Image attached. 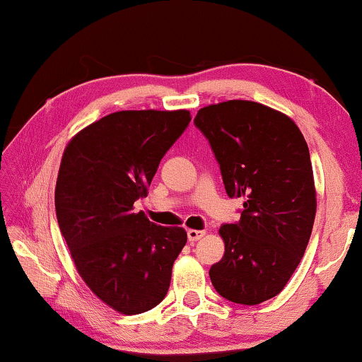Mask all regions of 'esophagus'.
Returning <instances> with one entry per match:
<instances>
[{
	"mask_svg": "<svg viewBox=\"0 0 362 362\" xmlns=\"http://www.w3.org/2000/svg\"><path fill=\"white\" fill-rule=\"evenodd\" d=\"M204 235H206L204 230H196V229L187 230V239H189L191 244H192V242H197L199 239H202Z\"/></svg>",
	"mask_w": 362,
	"mask_h": 362,
	"instance_id": "1",
	"label": "esophagus"
}]
</instances>
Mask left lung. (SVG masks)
<instances>
[{
    "mask_svg": "<svg viewBox=\"0 0 362 362\" xmlns=\"http://www.w3.org/2000/svg\"><path fill=\"white\" fill-rule=\"evenodd\" d=\"M214 151L229 197H244L235 224L209 276L217 293L259 305L284 290L308 245L316 214L310 151L285 113L250 100L201 108L194 118Z\"/></svg>",
    "mask_w": 362,
    "mask_h": 362,
    "instance_id": "obj_1",
    "label": "left lung"
}]
</instances>
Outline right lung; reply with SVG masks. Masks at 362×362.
<instances>
[{"label": "right lung", "instance_id": "obj_1", "mask_svg": "<svg viewBox=\"0 0 362 362\" xmlns=\"http://www.w3.org/2000/svg\"><path fill=\"white\" fill-rule=\"evenodd\" d=\"M191 122L187 110H122L69 141L56 182V214L88 288L118 313L155 308L186 245L182 227L135 212L160 161Z\"/></svg>", "mask_w": 362, "mask_h": 362}]
</instances>
